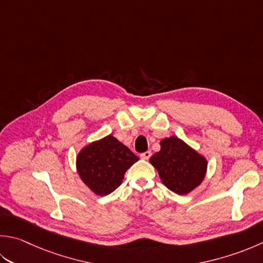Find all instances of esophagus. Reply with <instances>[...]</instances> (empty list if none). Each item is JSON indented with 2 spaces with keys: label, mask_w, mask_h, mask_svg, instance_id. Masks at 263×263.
<instances>
[{
  "label": "esophagus",
  "mask_w": 263,
  "mask_h": 263,
  "mask_svg": "<svg viewBox=\"0 0 263 263\" xmlns=\"http://www.w3.org/2000/svg\"><path fill=\"white\" fill-rule=\"evenodd\" d=\"M151 156H152V152H151V151H147V152H145V153H142L141 155H140V157H141L142 159H146V161H147V159L151 158Z\"/></svg>",
  "instance_id": "esophagus-1"
}]
</instances>
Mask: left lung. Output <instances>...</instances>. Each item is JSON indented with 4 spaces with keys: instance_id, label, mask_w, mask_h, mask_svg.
I'll list each match as a JSON object with an SVG mask.
<instances>
[{
    "instance_id": "left-lung-1",
    "label": "left lung",
    "mask_w": 263,
    "mask_h": 263,
    "mask_svg": "<svg viewBox=\"0 0 263 263\" xmlns=\"http://www.w3.org/2000/svg\"><path fill=\"white\" fill-rule=\"evenodd\" d=\"M159 145L161 151L149 162L157 170L164 186L178 195L192 193L206 176V158L176 136L163 139Z\"/></svg>"
}]
</instances>
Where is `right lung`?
<instances>
[{
    "instance_id": "right-lung-1",
    "label": "right lung",
    "mask_w": 263,
    "mask_h": 263,
    "mask_svg": "<svg viewBox=\"0 0 263 263\" xmlns=\"http://www.w3.org/2000/svg\"><path fill=\"white\" fill-rule=\"evenodd\" d=\"M139 161L114 136L92 141L76 156V170L82 181L98 196H106L120 186L124 174Z\"/></svg>"
}]
</instances>
